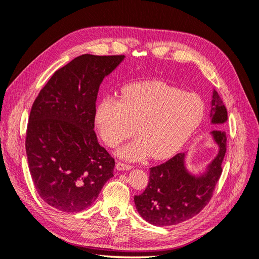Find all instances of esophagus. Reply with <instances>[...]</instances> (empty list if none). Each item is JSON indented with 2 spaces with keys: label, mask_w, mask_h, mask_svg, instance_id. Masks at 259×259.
Wrapping results in <instances>:
<instances>
[{
  "label": "esophagus",
  "mask_w": 259,
  "mask_h": 259,
  "mask_svg": "<svg viewBox=\"0 0 259 259\" xmlns=\"http://www.w3.org/2000/svg\"><path fill=\"white\" fill-rule=\"evenodd\" d=\"M115 168L117 170H130L132 168L131 165H127V164H124V163H121V162H117L115 164Z\"/></svg>",
  "instance_id": "34e87169"
}]
</instances>
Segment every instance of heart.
I'll return each instance as SVG.
<instances>
[{
  "mask_svg": "<svg viewBox=\"0 0 259 259\" xmlns=\"http://www.w3.org/2000/svg\"><path fill=\"white\" fill-rule=\"evenodd\" d=\"M204 101L163 82L149 81L125 86L120 100L106 97L95 111V125L103 142L115 147L134 134L139 137L117 150L128 161L149 154L164 160L178 152L199 127Z\"/></svg>",
  "mask_w": 259,
  "mask_h": 259,
  "instance_id": "heart-1",
  "label": "heart"
}]
</instances>
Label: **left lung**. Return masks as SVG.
<instances>
[{"instance_id": "1", "label": "left lung", "mask_w": 259, "mask_h": 259, "mask_svg": "<svg viewBox=\"0 0 259 259\" xmlns=\"http://www.w3.org/2000/svg\"><path fill=\"white\" fill-rule=\"evenodd\" d=\"M209 119L211 124L221 127L228 120L227 109L215 90ZM209 134L218 147V153L203 173L192 174L188 169L187 152L177 153L165 163L150 168L146 190L134 198L136 209L146 222L159 227L178 225L206 206L222 175L227 145L225 131L215 130Z\"/></svg>"}]
</instances>
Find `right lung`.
I'll list each match as a JSON object with an SVG mask.
<instances>
[{
	"label": "right lung",
	"instance_id": "right-lung-1",
	"mask_svg": "<svg viewBox=\"0 0 259 259\" xmlns=\"http://www.w3.org/2000/svg\"><path fill=\"white\" fill-rule=\"evenodd\" d=\"M125 56L85 54L53 74L34 100L26 152L37 193L66 213L91 206L113 176L114 160L94 132L99 86Z\"/></svg>",
	"mask_w": 259,
	"mask_h": 259
}]
</instances>
